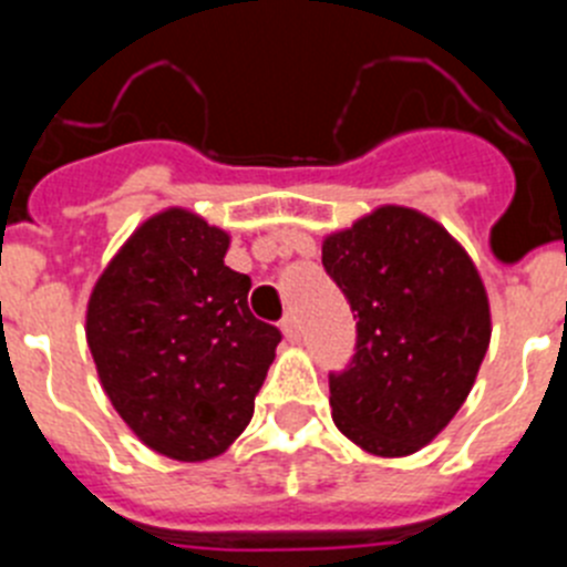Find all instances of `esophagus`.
Returning <instances> with one entry per match:
<instances>
[{
    "mask_svg": "<svg viewBox=\"0 0 567 567\" xmlns=\"http://www.w3.org/2000/svg\"><path fill=\"white\" fill-rule=\"evenodd\" d=\"M280 332H284V338H287L289 343H298V340H300V320H298V315L289 312L287 318L280 320Z\"/></svg>",
    "mask_w": 567,
    "mask_h": 567,
    "instance_id": "esophagus-1",
    "label": "esophagus"
}]
</instances>
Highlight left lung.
Returning <instances> with one entry per match:
<instances>
[{
  "mask_svg": "<svg viewBox=\"0 0 567 567\" xmlns=\"http://www.w3.org/2000/svg\"><path fill=\"white\" fill-rule=\"evenodd\" d=\"M323 267L358 312L332 420L374 457H409L452 423L491 343L488 292L463 244L425 213L383 204L323 238Z\"/></svg>",
  "mask_w": 567,
  "mask_h": 567,
  "instance_id": "1",
  "label": "left lung"
}]
</instances>
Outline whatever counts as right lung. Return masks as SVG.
I'll use <instances>...</instances> for the list:
<instances>
[{"mask_svg": "<svg viewBox=\"0 0 567 567\" xmlns=\"http://www.w3.org/2000/svg\"><path fill=\"white\" fill-rule=\"evenodd\" d=\"M229 233L167 207L135 227L90 292L84 334L104 394L155 454L204 463L255 412L280 332L249 312L224 264Z\"/></svg>", "mask_w": 567, "mask_h": 567, "instance_id": "obj_1", "label": "right lung"}]
</instances>
